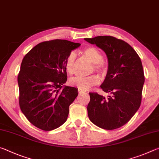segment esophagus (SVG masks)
Listing matches in <instances>:
<instances>
[{
    "label": "esophagus",
    "instance_id": "esophagus-1",
    "mask_svg": "<svg viewBox=\"0 0 159 159\" xmlns=\"http://www.w3.org/2000/svg\"><path fill=\"white\" fill-rule=\"evenodd\" d=\"M78 91H79V94H83V93H85V91L81 90H80V89L78 90Z\"/></svg>",
    "mask_w": 159,
    "mask_h": 159
}]
</instances>
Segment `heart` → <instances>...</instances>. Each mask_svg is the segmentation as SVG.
Listing matches in <instances>:
<instances>
[{
	"label": "heart",
	"instance_id": "obj_1",
	"mask_svg": "<svg viewBox=\"0 0 159 159\" xmlns=\"http://www.w3.org/2000/svg\"><path fill=\"white\" fill-rule=\"evenodd\" d=\"M83 53L91 62L93 63V69L100 74H104L107 71V66L102 60V55L98 48L93 46L86 47L83 50ZM76 60V54L71 52L67 56L65 61V69L69 74H72L74 69V63ZM70 83L81 90H87L91 87L98 85L99 83V78L96 75H91L87 77H75Z\"/></svg>",
	"mask_w": 159,
	"mask_h": 159
}]
</instances>
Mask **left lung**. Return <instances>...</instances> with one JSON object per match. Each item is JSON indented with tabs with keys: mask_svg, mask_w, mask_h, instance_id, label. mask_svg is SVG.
Listing matches in <instances>:
<instances>
[{
	"mask_svg": "<svg viewBox=\"0 0 159 159\" xmlns=\"http://www.w3.org/2000/svg\"><path fill=\"white\" fill-rule=\"evenodd\" d=\"M85 40L106 53L108 71L100 87L111 94L105 98L90 93L88 117L99 128L114 130L128 123L140 106L144 83L142 61L130 45L115 37L100 36Z\"/></svg>",
	"mask_w": 159,
	"mask_h": 159,
	"instance_id": "obj_1",
	"label": "left lung"
}]
</instances>
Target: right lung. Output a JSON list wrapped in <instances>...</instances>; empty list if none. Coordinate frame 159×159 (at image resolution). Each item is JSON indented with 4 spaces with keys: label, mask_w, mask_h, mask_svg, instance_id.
Returning <instances> with one entry per match:
<instances>
[{
    "label": "right lung",
    "mask_w": 159,
    "mask_h": 159,
    "mask_svg": "<svg viewBox=\"0 0 159 159\" xmlns=\"http://www.w3.org/2000/svg\"><path fill=\"white\" fill-rule=\"evenodd\" d=\"M80 45L66 40L40 43L21 61L17 81L19 104L29 121L50 131L65 123L69 107L78 96V89L65 86V61Z\"/></svg>",
    "instance_id": "right-lung-1"
}]
</instances>
